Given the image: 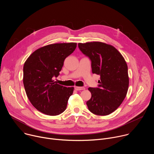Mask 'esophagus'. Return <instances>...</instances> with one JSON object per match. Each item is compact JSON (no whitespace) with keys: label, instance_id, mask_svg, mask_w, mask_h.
Returning a JSON list of instances; mask_svg holds the SVG:
<instances>
[{"label":"esophagus","instance_id":"1","mask_svg":"<svg viewBox=\"0 0 154 154\" xmlns=\"http://www.w3.org/2000/svg\"><path fill=\"white\" fill-rule=\"evenodd\" d=\"M74 88L77 91H80V90H83L85 89V87H80V86H75Z\"/></svg>","mask_w":154,"mask_h":154}]
</instances>
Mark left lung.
I'll use <instances>...</instances> for the list:
<instances>
[{
	"instance_id": "left-lung-1",
	"label": "left lung",
	"mask_w": 154,
	"mask_h": 154,
	"mask_svg": "<svg viewBox=\"0 0 154 154\" xmlns=\"http://www.w3.org/2000/svg\"><path fill=\"white\" fill-rule=\"evenodd\" d=\"M80 51L91 61L92 72L100 76L97 88H89V110L96 115L113 113L125 99L129 79L127 63L113 46L101 42L79 43Z\"/></svg>"
}]
</instances>
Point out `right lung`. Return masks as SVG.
Here are the masks:
<instances>
[{"instance_id": "obj_1", "label": "right lung", "mask_w": 154, "mask_h": 154, "mask_svg": "<svg viewBox=\"0 0 154 154\" xmlns=\"http://www.w3.org/2000/svg\"><path fill=\"white\" fill-rule=\"evenodd\" d=\"M77 43H57L41 48L27 58L23 68V83L33 106L50 116L62 113L67 106L74 88L57 84V77L65 58L75 49Z\"/></svg>"}]
</instances>
